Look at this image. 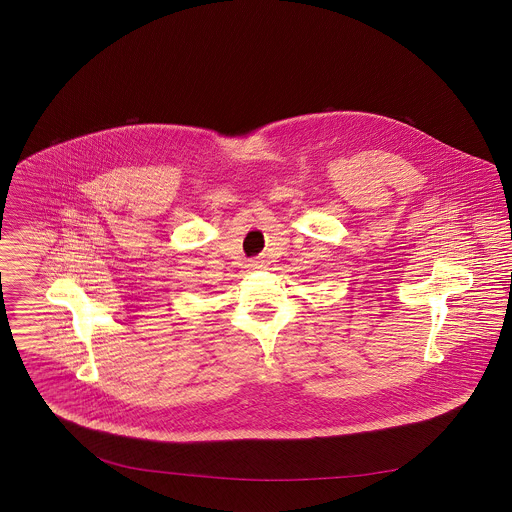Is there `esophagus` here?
<instances>
[{"label": "esophagus", "mask_w": 512, "mask_h": 512, "mask_svg": "<svg viewBox=\"0 0 512 512\" xmlns=\"http://www.w3.org/2000/svg\"><path fill=\"white\" fill-rule=\"evenodd\" d=\"M266 266V258L264 256H258L254 260H250V268H264Z\"/></svg>", "instance_id": "1"}]
</instances>
